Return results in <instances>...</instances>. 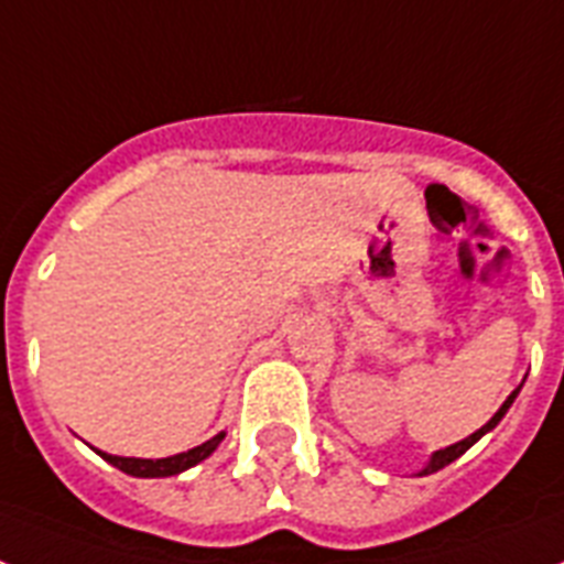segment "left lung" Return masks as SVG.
Returning a JSON list of instances; mask_svg holds the SVG:
<instances>
[{
	"instance_id": "8db88e82",
	"label": "left lung",
	"mask_w": 564,
	"mask_h": 564,
	"mask_svg": "<svg viewBox=\"0 0 564 564\" xmlns=\"http://www.w3.org/2000/svg\"><path fill=\"white\" fill-rule=\"evenodd\" d=\"M519 391H521V386L516 388V391H512L510 397H507V400H505V405H501V409H498L496 414H492V420H489L487 425H480L478 432H475V434H469V437H466V441L455 443V446H446V448H441V452H434V455H432V460H429V464H425V469H420V475H432V473H437V469H443V466H448V464H452V460H457V457L464 455L466 448H469V446H475V443H478L480 437H484V434H487V432H492V429H496V425L501 423V416H505L507 411H510L512 400H516V397H519Z\"/></svg>"
}]
</instances>
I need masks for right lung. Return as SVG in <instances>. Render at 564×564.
Segmentation results:
<instances>
[{"instance_id":"obj_1","label":"right lung","mask_w":564,"mask_h":564,"mask_svg":"<svg viewBox=\"0 0 564 564\" xmlns=\"http://www.w3.org/2000/svg\"><path fill=\"white\" fill-rule=\"evenodd\" d=\"M223 437H226V432H219L217 437L205 441L203 446L187 448V452H182V455L162 457V460H144V457H118V455H107V452H100V457H104L107 464L118 466L121 473L132 475V478H171V475L185 473V469L196 466L199 460H205V457H208L210 452L219 446V443H223Z\"/></svg>"}]
</instances>
